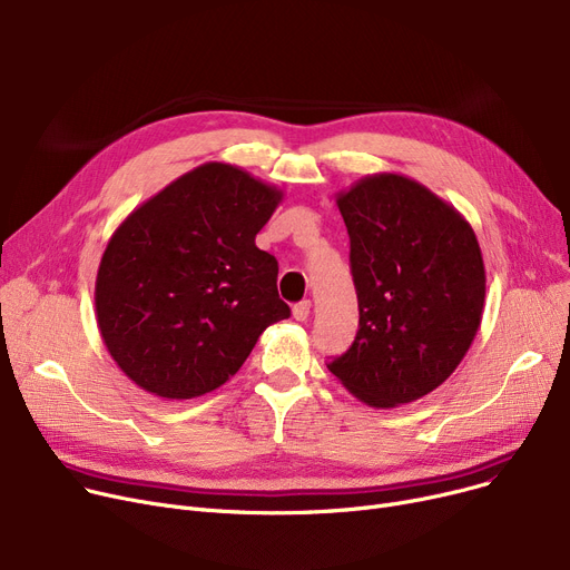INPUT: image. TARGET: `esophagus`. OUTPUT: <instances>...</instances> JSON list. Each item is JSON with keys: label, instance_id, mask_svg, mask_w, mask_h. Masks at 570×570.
<instances>
[{"label": "esophagus", "instance_id": "obj_1", "mask_svg": "<svg viewBox=\"0 0 570 570\" xmlns=\"http://www.w3.org/2000/svg\"><path fill=\"white\" fill-rule=\"evenodd\" d=\"M309 309H312V303H309V301L297 303V305L293 307V318H295V321H307V318H309Z\"/></svg>", "mask_w": 570, "mask_h": 570}]
</instances>
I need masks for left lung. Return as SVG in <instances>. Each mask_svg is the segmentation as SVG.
<instances>
[{
    "mask_svg": "<svg viewBox=\"0 0 570 570\" xmlns=\"http://www.w3.org/2000/svg\"><path fill=\"white\" fill-rule=\"evenodd\" d=\"M337 207L361 321L327 370L374 409L421 400L458 370L481 327V245L453 205L406 175L357 179Z\"/></svg>",
    "mask_w": 570,
    "mask_h": 570,
    "instance_id": "1",
    "label": "left lung"
}]
</instances>
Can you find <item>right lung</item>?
<instances>
[{"label": "right lung", "instance_id": "right-lung-1", "mask_svg": "<svg viewBox=\"0 0 570 570\" xmlns=\"http://www.w3.org/2000/svg\"><path fill=\"white\" fill-rule=\"evenodd\" d=\"M284 194L247 170L207 161L117 226L101 256V340L138 387L191 400L224 385L267 325L291 316L279 265L256 233Z\"/></svg>", "mask_w": 570, "mask_h": 570}]
</instances>
